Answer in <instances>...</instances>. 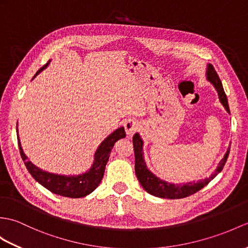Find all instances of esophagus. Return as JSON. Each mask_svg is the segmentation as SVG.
<instances>
[{
    "instance_id": "1",
    "label": "esophagus",
    "mask_w": 248,
    "mask_h": 248,
    "mask_svg": "<svg viewBox=\"0 0 248 248\" xmlns=\"http://www.w3.org/2000/svg\"><path fill=\"white\" fill-rule=\"evenodd\" d=\"M138 128H140V124H138L137 120L134 118H130L124 123L125 133L129 137L133 136V134L138 130Z\"/></svg>"
}]
</instances>
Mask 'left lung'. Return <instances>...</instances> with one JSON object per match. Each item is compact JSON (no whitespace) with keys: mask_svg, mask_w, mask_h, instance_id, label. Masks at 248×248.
Returning <instances> with one entry per match:
<instances>
[{"mask_svg":"<svg viewBox=\"0 0 248 248\" xmlns=\"http://www.w3.org/2000/svg\"><path fill=\"white\" fill-rule=\"evenodd\" d=\"M206 77L207 80L215 86L216 91L217 92L218 99L220 102L225 108V110L230 114L229 111V106L227 101V97L225 92H224L223 85L220 78H218L217 72L215 71L214 66L211 64L207 65V71H206ZM133 147H134V154H135V174L140 181V185L142 188L146 190L148 193H150L154 197L162 198V199H170V200H175V199H183L189 197L195 192H198L199 190L204 188L207 184L210 181L214 180V178L220 173L222 171L224 165H225L228 154H229V149L226 151L224 157L221 159V162L218 163L217 169L215 170L214 173H212L209 177H206L205 180H200L198 182H189L186 184H172L168 183L166 181L160 180L155 174L148 169L147 164L145 162V157H143V140L140 133H135L133 136Z\"/></svg>","mask_w":248,"mask_h":248,"instance_id":"8db88e82","label":"left lung"}]
</instances>
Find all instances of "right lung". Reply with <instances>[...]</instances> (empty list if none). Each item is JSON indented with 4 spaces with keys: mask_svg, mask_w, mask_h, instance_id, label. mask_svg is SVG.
Segmentation results:
<instances>
[{
    "mask_svg": "<svg viewBox=\"0 0 248 248\" xmlns=\"http://www.w3.org/2000/svg\"><path fill=\"white\" fill-rule=\"evenodd\" d=\"M49 62L50 60L46 63L43 67L40 68L37 74L33 76V78L43 70H45L49 64ZM16 135H18L19 149L22 159L24 160V164L28 172H30L34 180L55 194L72 199H79L86 197V195L90 194L91 192H93L98 187V185H99L103 177V174H105L106 165L108 163V157H110L114 143L118 140H120V138L125 137V132L124 126H120V128L116 129L107 138H105V140H102V142L100 143L99 147L97 148V150L94 154L93 165H92L91 168L86 172H84V173L78 175L56 174L38 168V167L34 166L31 160L27 159V156L25 155L24 151H23L19 138L18 124H16Z\"/></svg>",
    "mask_w": 248,
    "mask_h": 248,
    "instance_id": "right-lung-1",
    "label": "right lung"
}]
</instances>
